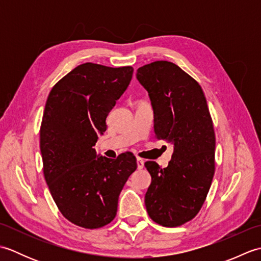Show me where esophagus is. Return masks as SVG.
<instances>
[{
  "label": "esophagus",
  "instance_id": "1",
  "mask_svg": "<svg viewBox=\"0 0 261 261\" xmlns=\"http://www.w3.org/2000/svg\"><path fill=\"white\" fill-rule=\"evenodd\" d=\"M143 166H145V162H143L141 158H138L137 159V167H138V169H142Z\"/></svg>",
  "mask_w": 261,
  "mask_h": 261
}]
</instances>
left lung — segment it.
Masks as SVG:
<instances>
[{"label":"left lung","mask_w":261,"mask_h":261,"mask_svg":"<svg viewBox=\"0 0 261 261\" xmlns=\"http://www.w3.org/2000/svg\"><path fill=\"white\" fill-rule=\"evenodd\" d=\"M137 80L150 98L154 138L174 145L166 168L145 163L151 175L146 208L156 223L178 226L201 210L214 175L215 135L206 98L195 80L166 60L142 66Z\"/></svg>","instance_id":"8db88e82"}]
</instances>
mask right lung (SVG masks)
<instances>
[{
  "instance_id": "1",
  "label": "right lung",
  "mask_w": 261,
  "mask_h": 261,
  "mask_svg": "<svg viewBox=\"0 0 261 261\" xmlns=\"http://www.w3.org/2000/svg\"><path fill=\"white\" fill-rule=\"evenodd\" d=\"M132 74L131 66L82 64L47 98L40 127L43 175L60 212L82 228H101L115 218L120 193L137 169L131 152L110 159L93 148Z\"/></svg>"
}]
</instances>
